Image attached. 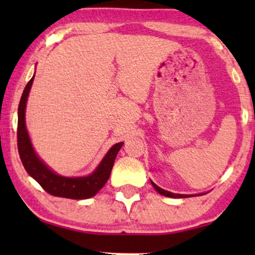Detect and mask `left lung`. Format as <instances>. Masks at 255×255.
Returning a JSON list of instances; mask_svg holds the SVG:
<instances>
[{"label": "left lung", "instance_id": "obj_1", "mask_svg": "<svg viewBox=\"0 0 255 255\" xmlns=\"http://www.w3.org/2000/svg\"><path fill=\"white\" fill-rule=\"evenodd\" d=\"M151 183H152V186L154 187V189H156V191L159 193V194H162V195H164V197H169V198H187V197H189V195H183V194H175V193H171V192H168V191H164V189H162L160 188V187H158L156 183H153L151 181Z\"/></svg>", "mask_w": 255, "mask_h": 255}]
</instances>
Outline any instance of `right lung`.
I'll list each match as a JSON object with an SVG mask.
<instances>
[{"mask_svg":"<svg viewBox=\"0 0 255 255\" xmlns=\"http://www.w3.org/2000/svg\"><path fill=\"white\" fill-rule=\"evenodd\" d=\"M34 75L26 85L21 99H20L19 108H17V150L21 159L22 165L28 172V175L34 178L42 188L49 194L54 197L68 198V199H87L93 197L98 193L99 189L107 183L110 176L111 169L114 166L115 158L118 156L120 148L124 142L114 145L110 148L107 156L103 158L101 164L96 169L95 172L85 177H64L51 171L39 158L34 153L32 147L30 137L25 126V108L27 101L28 92L33 83Z\"/></svg>","mask_w":255,"mask_h":255,"instance_id":"1","label":"right lung"}]
</instances>
